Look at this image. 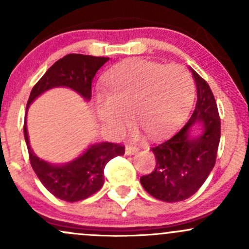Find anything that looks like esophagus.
Wrapping results in <instances>:
<instances>
[{
    "mask_svg": "<svg viewBox=\"0 0 249 249\" xmlns=\"http://www.w3.org/2000/svg\"><path fill=\"white\" fill-rule=\"evenodd\" d=\"M140 150L139 147H136V145H130L127 144L126 147H125V153H126L127 155H132L135 154V153H137Z\"/></svg>",
    "mask_w": 249,
    "mask_h": 249,
    "instance_id": "esophagus-1",
    "label": "esophagus"
}]
</instances>
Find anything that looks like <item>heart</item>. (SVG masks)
I'll return each instance as SVG.
<instances>
[{
	"instance_id": "b5f03b06",
	"label": "heart",
	"mask_w": 249,
	"mask_h": 249,
	"mask_svg": "<svg viewBox=\"0 0 249 249\" xmlns=\"http://www.w3.org/2000/svg\"><path fill=\"white\" fill-rule=\"evenodd\" d=\"M106 88L107 92L95 95V109L114 135L122 134L131 112L148 134L162 136L187 117L194 100V80L185 67L148 60L113 70L106 78Z\"/></svg>"
}]
</instances>
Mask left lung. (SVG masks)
Instances as JSON below:
<instances>
[{
    "mask_svg": "<svg viewBox=\"0 0 249 249\" xmlns=\"http://www.w3.org/2000/svg\"><path fill=\"white\" fill-rule=\"evenodd\" d=\"M197 90V101L187 124L169 140L152 147L154 171L141 177L145 192L165 202H178L194 195L207 179L217 159L220 118L214 96L203 78L190 69ZM200 124L203 132L192 137L190 130Z\"/></svg>",
    "mask_w": 249,
    "mask_h": 249,
    "instance_id": "obj_1",
    "label": "left lung"
}]
</instances>
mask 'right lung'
Here are the masks:
<instances>
[{
	"label": "right lung",
	"mask_w": 249,
	"mask_h": 249,
	"mask_svg": "<svg viewBox=\"0 0 249 249\" xmlns=\"http://www.w3.org/2000/svg\"><path fill=\"white\" fill-rule=\"evenodd\" d=\"M109 57L91 56L83 54H69L57 60L36 83L31 90L29 105L47 90L56 87H67L82 95L87 101L91 99V83L96 72ZM24 136L31 166L42 184L57 199L77 202L91 196L105 183L104 170L107 162L125 153V147L118 143L101 142L91 144L80 157L65 165H52L39 159L29 142L26 119Z\"/></svg>",
	"instance_id": "obj_1"
}]
</instances>
